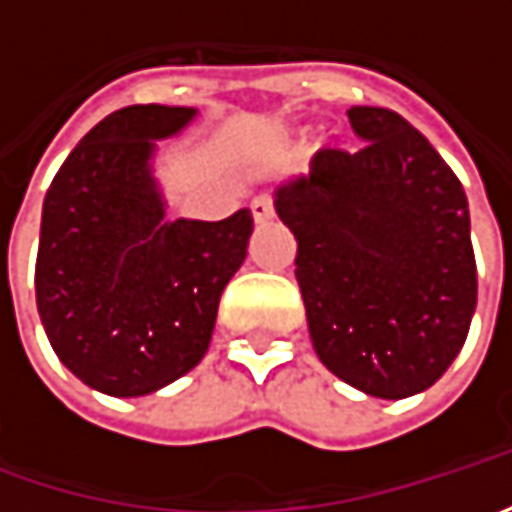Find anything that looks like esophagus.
Returning <instances> with one entry per match:
<instances>
[{
    "label": "esophagus",
    "mask_w": 512,
    "mask_h": 512,
    "mask_svg": "<svg viewBox=\"0 0 512 512\" xmlns=\"http://www.w3.org/2000/svg\"><path fill=\"white\" fill-rule=\"evenodd\" d=\"M250 213H253V219H256V222H267V219H273V199H267V196L253 199V202H250Z\"/></svg>",
    "instance_id": "obj_1"
}]
</instances>
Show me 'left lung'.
<instances>
[{
  "label": "left lung",
  "instance_id": "obj_1",
  "mask_svg": "<svg viewBox=\"0 0 512 512\" xmlns=\"http://www.w3.org/2000/svg\"><path fill=\"white\" fill-rule=\"evenodd\" d=\"M356 153L319 150L276 190L296 236L310 339L342 382L379 399L422 393L459 356L476 256L459 176L407 119L350 108Z\"/></svg>",
  "mask_w": 512,
  "mask_h": 512
}]
</instances>
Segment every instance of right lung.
<instances>
[{
	"instance_id": "1",
	"label": "right lung",
	"mask_w": 512,
	"mask_h": 512,
	"mask_svg": "<svg viewBox=\"0 0 512 512\" xmlns=\"http://www.w3.org/2000/svg\"><path fill=\"white\" fill-rule=\"evenodd\" d=\"M193 108L130 105L70 150L42 205L36 307L50 347L108 396H145L202 362L222 290L247 256L250 210L165 222L148 159Z\"/></svg>"
}]
</instances>
